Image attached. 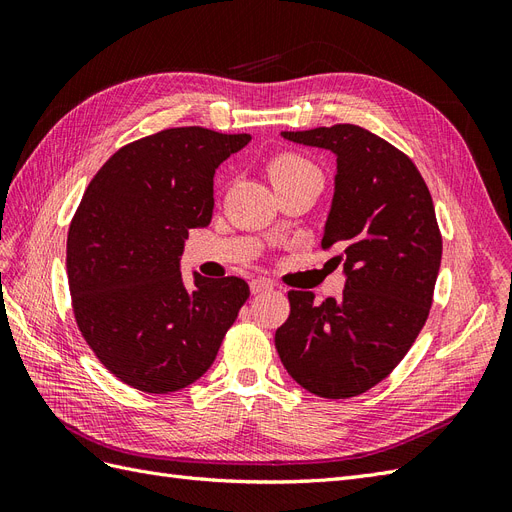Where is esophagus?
Returning <instances> with one entry per match:
<instances>
[{
  "label": "esophagus",
  "mask_w": 512,
  "mask_h": 512,
  "mask_svg": "<svg viewBox=\"0 0 512 512\" xmlns=\"http://www.w3.org/2000/svg\"><path fill=\"white\" fill-rule=\"evenodd\" d=\"M250 290H252L254 294L273 290V282H271V280H265V277H256V280H252V282H250Z\"/></svg>",
  "instance_id": "esophagus-1"
}]
</instances>
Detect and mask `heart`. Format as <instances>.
<instances>
[{"label": "heart", "instance_id": "obj_1", "mask_svg": "<svg viewBox=\"0 0 512 512\" xmlns=\"http://www.w3.org/2000/svg\"><path fill=\"white\" fill-rule=\"evenodd\" d=\"M305 170H314L305 158L297 156V153H282L269 162V177L273 183H280L297 173H305Z\"/></svg>", "mask_w": 512, "mask_h": 512}]
</instances>
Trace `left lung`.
Listing matches in <instances>:
<instances>
[{"instance_id": "8db88e82", "label": "left lung", "mask_w": 512, "mask_h": 512, "mask_svg": "<svg viewBox=\"0 0 512 512\" xmlns=\"http://www.w3.org/2000/svg\"><path fill=\"white\" fill-rule=\"evenodd\" d=\"M286 141L329 149L335 162L322 247H337L346 284L314 303L290 290V316L275 331L288 374L318 397L369 391L404 359L429 316L442 260L431 194L412 160L352 123L282 132Z\"/></svg>"}]
</instances>
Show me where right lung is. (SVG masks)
<instances>
[{
    "label": "right lung",
    "instance_id": "add662e5",
    "mask_svg": "<svg viewBox=\"0 0 512 512\" xmlns=\"http://www.w3.org/2000/svg\"><path fill=\"white\" fill-rule=\"evenodd\" d=\"M250 134L170 128L121 147L91 179L68 230L76 324L100 363L145 393H173L215 361L250 286L194 271L181 254L213 215V175Z\"/></svg>",
    "mask_w": 512,
    "mask_h": 512
}]
</instances>
